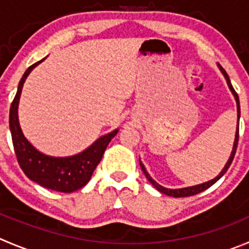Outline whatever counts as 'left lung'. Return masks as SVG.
<instances>
[{
    "label": "left lung",
    "instance_id": "8db88e82",
    "mask_svg": "<svg viewBox=\"0 0 249 249\" xmlns=\"http://www.w3.org/2000/svg\"><path fill=\"white\" fill-rule=\"evenodd\" d=\"M219 67H220V70H221V72L224 73L225 78H226V82H227V84H229V88H230V89H231V91H232V94H233V95H235L236 103H237V116H238V118H240V113H241V111H240V100H238V95H237V93H236V91H235V89H233V87H232V84H231V82H230V78H229V75H227L226 71H225L224 68L221 67V66H219ZM238 129H240V127L237 126V131H236V138H235V143H233V149H232V153H231V156H230L229 161L226 162V165H225L224 170H222V171L220 172V175H219V176H217V177H215V178H214V179H212V181H209V182H205V183H203V184H198V186L188 187V188H181V189H169V188H165V187H162V186H160V184H158V183H156V182L154 181V179L151 178L150 176H149V174H148V172H146L145 167H144V166H143V164H142V162H141L142 171L144 172V175H145V177H146V178H148V181L150 182V183L153 184V186L155 187V188L158 189L159 192H161V193H164V194H167V196H171V197H176V198H179V197H191V196H194V194H198V193H200V192L205 191V189H208V188H209V187H212L213 184H214L215 182H216L217 179L220 178V177H221V176H224V174H225V172H226L227 170H229L230 165H231V162H232L233 158H235L236 149H237L238 136H240V134H238Z\"/></svg>",
    "mask_w": 249,
    "mask_h": 249
}]
</instances>
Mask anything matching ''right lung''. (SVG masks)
I'll use <instances>...</instances> for the list:
<instances>
[{
    "label": "right lung",
    "mask_w": 249,
    "mask_h": 249,
    "mask_svg": "<svg viewBox=\"0 0 249 249\" xmlns=\"http://www.w3.org/2000/svg\"><path fill=\"white\" fill-rule=\"evenodd\" d=\"M41 61L32 65L25 71L9 108V129L14 153L20 169L28 178L45 188L71 193L84 187L89 182L94 170L105 153L106 146L118 131L115 129L111 133L101 137L87 150L70 158H51L37 151L23 136L18 121V103L28 74Z\"/></svg>",
    "instance_id": "obj_1"
}]
</instances>
